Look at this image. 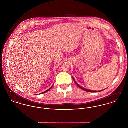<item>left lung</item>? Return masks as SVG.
Returning a JSON list of instances; mask_svg holds the SVG:
<instances>
[{
	"instance_id": "8db88e82",
	"label": "left lung",
	"mask_w": 128,
	"mask_h": 128,
	"mask_svg": "<svg viewBox=\"0 0 128 128\" xmlns=\"http://www.w3.org/2000/svg\"><path fill=\"white\" fill-rule=\"evenodd\" d=\"M72 79H73V80L75 82L76 84L77 85V86H78V87H80L81 89H82V90H84V91H85L86 92H100L103 91V90H101V91H93V90H89V89H85L84 88V87H82L81 86H80L79 84H78L76 82V81H75V79H74V78L72 77Z\"/></svg>"
}]
</instances>
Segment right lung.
Returning a JSON list of instances; mask_svg holds the SVG:
<instances>
[{
	"mask_svg": "<svg viewBox=\"0 0 128 128\" xmlns=\"http://www.w3.org/2000/svg\"><path fill=\"white\" fill-rule=\"evenodd\" d=\"M53 86V85H52V86H51V88H50L48 89V90H46V91L44 92H41V94H44V93H45V92H47L49 91V90H50V89H51L52 88Z\"/></svg>",
	"mask_w": 128,
	"mask_h": 128,
	"instance_id": "obj_1",
	"label": "right lung"
}]
</instances>
